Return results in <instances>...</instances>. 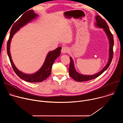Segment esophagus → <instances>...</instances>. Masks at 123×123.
<instances>
[{
  "mask_svg": "<svg viewBox=\"0 0 123 123\" xmlns=\"http://www.w3.org/2000/svg\"><path fill=\"white\" fill-rule=\"evenodd\" d=\"M68 50V47H66V46H63L62 48V49H61V52L62 54H66V52H67Z\"/></svg>",
  "mask_w": 123,
  "mask_h": 123,
  "instance_id": "obj_1",
  "label": "esophagus"
}]
</instances>
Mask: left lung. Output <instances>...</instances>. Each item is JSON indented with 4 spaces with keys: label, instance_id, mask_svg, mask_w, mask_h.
<instances>
[{
    "label": "left lung",
    "instance_id": "obj_1",
    "mask_svg": "<svg viewBox=\"0 0 123 123\" xmlns=\"http://www.w3.org/2000/svg\"><path fill=\"white\" fill-rule=\"evenodd\" d=\"M95 19L96 20V22L95 23V25L100 28H103L104 31L107 34L110 43V49H109V59L108 62L106 66H105L102 70L98 73L93 75H83L78 73L75 69L74 61L71 57H70V64L68 69V74L72 78H73L74 80L77 82H83V81H86L92 79H95L102 74L106 70L109 68L110 66L111 62L112 61L113 55V47L114 45V40L113 35L111 33L109 27L105 20H104L102 17L98 15H96L95 17Z\"/></svg>",
    "mask_w": 123,
    "mask_h": 123
}]
</instances>
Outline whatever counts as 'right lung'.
I'll return each mask as SVG.
<instances>
[{"label":"right lung","mask_w":123,"mask_h":123,"mask_svg":"<svg viewBox=\"0 0 123 123\" xmlns=\"http://www.w3.org/2000/svg\"><path fill=\"white\" fill-rule=\"evenodd\" d=\"M37 16L38 14L34 13V11L33 10H30L25 12L20 17V18L18 20H17L13 25L11 30L10 37L8 41L7 46V54L14 72L21 79L25 81L31 83L42 82L46 80L50 75L52 65H53L55 59L59 56L61 52L60 50H61V47H59L54 50L49 51L47 55L45 61L42 67L37 73L33 74H24L19 71L15 67L12 61L10 51V43L12 38L13 37L14 34L18 31L20 28L22 27L34 18H37Z\"/></svg>","instance_id":"obj_1"}]
</instances>
